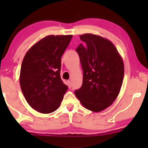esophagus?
Instances as JSON below:
<instances>
[{
	"instance_id": "obj_1",
	"label": "esophagus",
	"mask_w": 148,
	"mask_h": 148,
	"mask_svg": "<svg viewBox=\"0 0 148 148\" xmlns=\"http://www.w3.org/2000/svg\"><path fill=\"white\" fill-rule=\"evenodd\" d=\"M67 86L69 88H71V86H72V84H71V81H67Z\"/></svg>"
}]
</instances>
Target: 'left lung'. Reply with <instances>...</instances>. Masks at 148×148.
<instances>
[{"instance_id":"8db88e82","label":"left lung","mask_w":148,"mask_h":148,"mask_svg":"<svg viewBox=\"0 0 148 148\" xmlns=\"http://www.w3.org/2000/svg\"><path fill=\"white\" fill-rule=\"evenodd\" d=\"M77 48L84 71L83 84L75 94L88 110L100 112L116 100L124 77V64L110 40L92 34L80 36Z\"/></svg>"}]
</instances>
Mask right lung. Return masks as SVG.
I'll use <instances>...</instances> for the list:
<instances>
[{
  "instance_id": "right-lung-1",
  "label": "right lung",
  "mask_w": 148,
  "mask_h": 148,
  "mask_svg": "<svg viewBox=\"0 0 148 148\" xmlns=\"http://www.w3.org/2000/svg\"><path fill=\"white\" fill-rule=\"evenodd\" d=\"M72 35H50L26 52L19 83L26 101L38 112L48 114L59 107L68 87L60 78L61 56Z\"/></svg>"
}]
</instances>
